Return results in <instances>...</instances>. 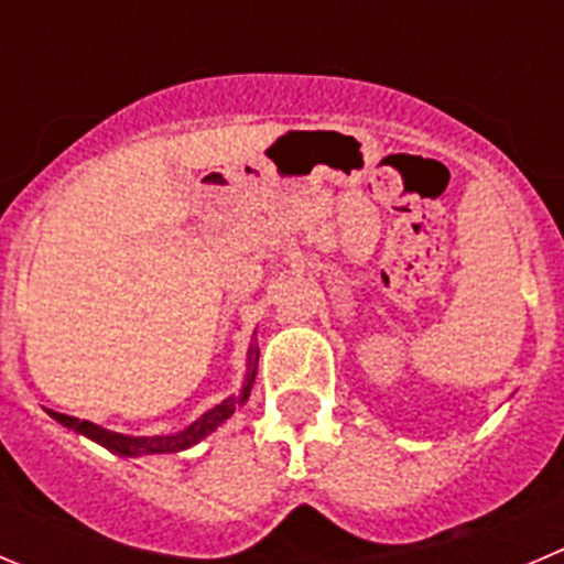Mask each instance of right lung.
<instances>
[{
    "label": "right lung",
    "instance_id": "right-lung-1",
    "mask_svg": "<svg viewBox=\"0 0 564 564\" xmlns=\"http://www.w3.org/2000/svg\"><path fill=\"white\" fill-rule=\"evenodd\" d=\"M257 357H260V351H257V346H254V348H251V357H249V377H246L243 393L229 395L227 401H221L218 406L207 410L205 415L198 417V421H193L191 426L182 429V432H176V434H163V437H127V434L110 432V429H101V426H96V423H90V421H79V417H74V415H63V412H52L50 410V415L55 417L57 423H63V426L74 429V432L85 434V437H90L94 443L105 446L107 452L121 454V457L185 452V448L196 446L198 440H205L207 434L213 432V429L221 426V423L227 421L229 415H232L235 406L243 404V401L249 399V390H251V382H254V371H257Z\"/></svg>",
    "mask_w": 564,
    "mask_h": 564
}]
</instances>
